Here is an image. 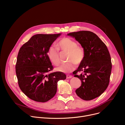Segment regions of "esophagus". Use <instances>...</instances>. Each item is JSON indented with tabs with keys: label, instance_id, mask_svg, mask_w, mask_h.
<instances>
[{
	"label": "esophagus",
	"instance_id": "obj_1",
	"mask_svg": "<svg viewBox=\"0 0 125 125\" xmlns=\"http://www.w3.org/2000/svg\"><path fill=\"white\" fill-rule=\"evenodd\" d=\"M72 77V76L70 75H67V79H70Z\"/></svg>",
	"mask_w": 125,
	"mask_h": 125
}]
</instances>
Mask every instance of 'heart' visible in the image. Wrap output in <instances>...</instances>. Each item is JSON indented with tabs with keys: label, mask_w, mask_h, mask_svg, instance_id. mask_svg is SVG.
Wrapping results in <instances>:
<instances>
[{
	"label": "heart",
	"mask_w": 125,
	"mask_h": 125,
	"mask_svg": "<svg viewBox=\"0 0 125 125\" xmlns=\"http://www.w3.org/2000/svg\"><path fill=\"white\" fill-rule=\"evenodd\" d=\"M57 46L62 51L68 52L67 60L69 62L56 67V71L62 73L71 72L75 70L76 63L79 64L84 60V50L82 47L77 46V42L74 40L67 37L63 38L57 43ZM47 55L54 64L60 63L59 52L56 47L50 46L48 50Z\"/></svg>",
	"instance_id": "obj_1"
}]
</instances>
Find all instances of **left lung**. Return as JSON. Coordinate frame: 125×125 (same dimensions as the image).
<instances>
[{
  "label": "left lung",
  "mask_w": 125,
  "mask_h": 125,
  "mask_svg": "<svg viewBox=\"0 0 125 125\" xmlns=\"http://www.w3.org/2000/svg\"><path fill=\"white\" fill-rule=\"evenodd\" d=\"M67 35L75 38L85 53L84 60L73 73L82 82L76 93L84 100H92L103 93L109 84L112 68L109 51L105 44L92 32L81 31ZM78 72L82 73L77 74Z\"/></svg>",
  "instance_id": "obj_1"
}]
</instances>
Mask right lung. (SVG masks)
Segmentation results:
<instances>
[{
  "label": "right lung",
  "mask_w": 125,
  "mask_h": 125,
  "mask_svg": "<svg viewBox=\"0 0 125 125\" xmlns=\"http://www.w3.org/2000/svg\"><path fill=\"white\" fill-rule=\"evenodd\" d=\"M61 35H35L19 51L16 65L18 84L21 91L35 101L45 102L53 98L58 81L66 79L62 72H50L53 68L47 55Z\"/></svg>",
  "instance_id": "add662e5"
}]
</instances>
